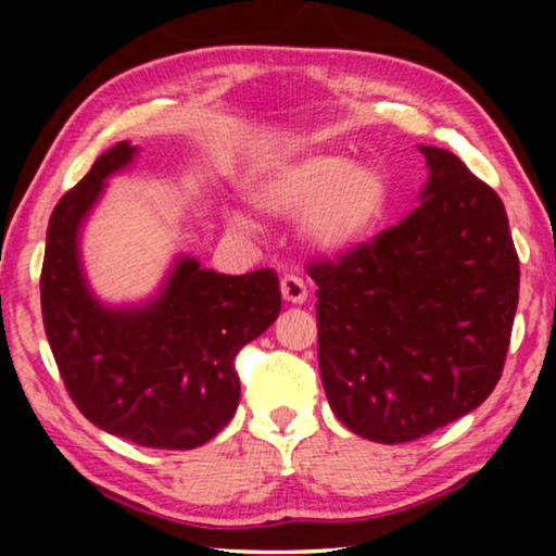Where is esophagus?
Masks as SVG:
<instances>
[{
	"mask_svg": "<svg viewBox=\"0 0 556 556\" xmlns=\"http://www.w3.org/2000/svg\"><path fill=\"white\" fill-rule=\"evenodd\" d=\"M281 296L289 304H304L306 296H308V289L304 285V279L296 277V275H285L281 277Z\"/></svg>",
	"mask_w": 556,
	"mask_h": 556,
	"instance_id": "esophagus-1",
	"label": "esophagus"
}]
</instances>
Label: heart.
<instances>
[{
  "label": "heart",
  "mask_w": 556,
  "mask_h": 556,
  "mask_svg": "<svg viewBox=\"0 0 556 556\" xmlns=\"http://www.w3.org/2000/svg\"><path fill=\"white\" fill-rule=\"evenodd\" d=\"M390 178L375 164L338 152H308L271 164L257 178L252 199L277 218H301V232L324 252H348L368 242L390 208ZM240 230L255 225L230 213Z\"/></svg>",
  "instance_id": "heart-1"
}]
</instances>
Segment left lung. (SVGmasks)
<instances>
[{"label":"left lung","mask_w":556,"mask_h":556,"mask_svg":"<svg viewBox=\"0 0 556 556\" xmlns=\"http://www.w3.org/2000/svg\"><path fill=\"white\" fill-rule=\"evenodd\" d=\"M419 152L429 181L407 218L338 260L308 262L328 404L380 444L427 437L485 402L520 294L501 195L446 149Z\"/></svg>","instance_id":"left-lung-1"}]
</instances>
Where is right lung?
Masks as SVG:
<instances>
[{
    "label": "right lung",
    "mask_w": 556,
    "mask_h": 556,
    "mask_svg": "<svg viewBox=\"0 0 556 556\" xmlns=\"http://www.w3.org/2000/svg\"><path fill=\"white\" fill-rule=\"evenodd\" d=\"M137 147L119 142L63 195L46 230L41 314L75 407L108 434L149 448H195L232 419L240 402L235 355L275 324V269L230 277L178 257L159 296L110 308L83 275L78 235L105 178Z\"/></svg>",
    "instance_id": "obj_1"
}]
</instances>
